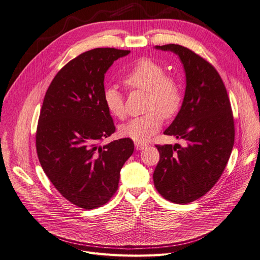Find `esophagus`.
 Wrapping results in <instances>:
<instances>
[{
  "label": "esophagus",
  "instance_id": "1",
  "mask_svg": "<svg viewBox=\"0 0 260 260\" xmlns=\"http://www.w3.org/2000/svg\"><path fill=\"white\" fill-rule=\"evenodd\" d=\"M147 146L146 145H144V144H140V143H135V148H136V150H143V149H145Z\"/></svg>",
  "mask_w": 260,
  "mask_h": 260
}]
</instances>
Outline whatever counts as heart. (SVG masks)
I'll list each match as a JSON object with an SVG mask.
<instances>
[{
	"label": "heart",
	"instance_id": "1",
	"mask_svg": "<svg viewBox=\"0 0 260 260\" xmlns=\"http://www.w3.org/2000/svg\"><path fill=\"white\" fill-rule=\"evenodd\" d=\"M123 83L131 89L146 91L145 114L130 119L119 128L120 134L144 144L157 133L162 125V116H174L181 105V91L177 82L166 75V69L155 60L142 58L123 76ZM107 109L116 118L126 116L124 96L113 85L106 87L103 94Z\"/></svg>",
	"mask_w": 260,
	"mask_h": 260
}]
</instances>
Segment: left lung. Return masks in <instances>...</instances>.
Instances as JSON below:
<instances>
[{
  "label": "left lung",
  "mask_w": 260,
  "mask_h": 260,
  "mask_svg": "<svg viewBox=\"0 0 260 260\" xmlns=\"http://www.w3.org/2000/svg\"><path fill=\"white\" fill-rule=\"evenodd\" d=\"M155 49L175 53L184 66V101L164 133L185 140L187 146H156L154 186L166 200L185 205L204 196L221 176L234 145L233 114L223 82L206 59L180 45Z\"/></svg>",
  "instance_id": "obj_1"
}]
</instances>
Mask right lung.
<instances>
[{"label": "right lung", "mask_w": 260, "mask_h": 260, "mask_svg": "<svg viewBox=\"0 0 260 260\" xmlns=\"http://www.w3.org/2000/svg\"><path fill=\"white\" fill-rule=\"evenodd\" d=\"M129 53L95 48L80 54L57 72L44 98L36 136L39 160L55 189L86 210L110 200L134 151L130 139L99 145L115 131L103 99L105 74Z\"/></svg>", "instance_id": "right-lung-1"}]
</instances>
